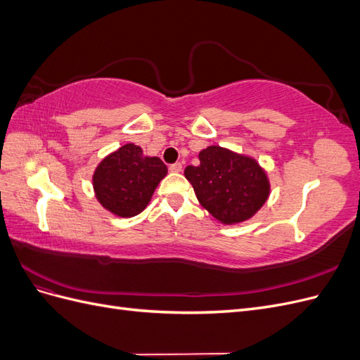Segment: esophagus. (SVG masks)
Wrapping results in <instances>:
<instances>
[{
    "label": "esophagus",
    "instance_id": "esophagus-1",
    "mask_svg": "<svg viewBox=\"0 0 360 360\" xmlns=\"http://www.w3.org/2000/svg\"><path fill=\"white\" fill-rule=\"evenodd\" d=\"M181 169H183V165H181L180 162L172 163V165L169 167V171H171V172H181Z\"/></svg>",
    "mask_w": 360,
    "mask_h": 360
}]
</instances>
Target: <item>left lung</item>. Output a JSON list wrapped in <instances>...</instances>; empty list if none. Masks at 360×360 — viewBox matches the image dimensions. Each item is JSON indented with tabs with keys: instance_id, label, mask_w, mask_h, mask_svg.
<instances>
[{
	"instance_id": "left-lung-1",
	"label": "left lung",
	"mask_w": 360,
	"mask_h": 360,
	"mask_svg": "<svg viewBox=\"0 0 360 360\" xmlns=\"http://www.w3.org/2000/svg\"><path fill=\"white\" fill-rule=\"evenodd\" d=\"M198 167H186V177L204 209L217 222H245L266 204L270 195L267 171L249 155L221 146L201 150Z\"/></svg>"
}]
</instances>
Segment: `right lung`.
<instances>
[{
    "label": "right lung",
    "instance_id": "obj_1",
    "mask_svg": "<svg viewBox=\"0 0 360 360\" xmlns=\"http://www.w3.org/2000/svg\"><path fill=\"white\" fill-rule=\"evenodd\" d=\"M168 168L159 158L146 156L134 143L105 156L93 172L96 200L118 217H134L143 212L167 177Z\"/></svg>",
    "mask_w": 360,
    "mask_h": 360
}]
</instances>
